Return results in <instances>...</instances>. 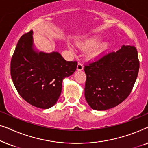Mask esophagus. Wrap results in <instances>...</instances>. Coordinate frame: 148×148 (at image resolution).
Segmentation results:
<instances>
[{"label":"esophagus","instance_id":"esophagus-1","mask_svg":"<svg viewBox=\"0 0 148 148\" xmlns=\"http://www.w3.org/2000/svg\"><path fill=\"white\" fill-rule=\"evenodd\" d=\"M77 69L78 71H82L84 69V65L81 62H79L77 64Z\"/></svg>","mask_w":148,"mask_h":148}]
</instances>
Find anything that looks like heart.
I'll use <instances>...</instances> for the list:
<instances>
[{"label": "heart", "mask_w": 148, "mask_h": 148, "mask_svg": "<svg viewBox=\"0 0 148 148\" xmlns=\"http://www.w3.org/2000/svg\"><path fill=\"white\" fill-rule=\"evenodd\" d=\"M101 40L98 38H94V39H92L88 40L86 42H84V44H80V47L82 48H90L92 47H94L100 43ZM109 48L108 44H101L100 46H99L98 48H96V49H94L93 51L90 54V56L92 58H98L100 56H102Z\"/></svg>", "instance_id": "heart-1"}]
</instances>
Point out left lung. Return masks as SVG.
<instances>
[{"label":"left lung","mask_w":148,"mask_h":148,"mask_svg":"<svg viewBox=\"0 0 148 148\" xmlns=\"http://www.w3.org/2000/svg\"><path fill=\"white\" fill-rule=\"evenodd\" d=\"M139 69L135 46H123L117 52L103 54L84 64L85 97L94 110L116 106L131 94Z\"/></svg>","instance_id":"left-lung-1"}]
</instances>
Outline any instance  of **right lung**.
I'll return each mask as SVG.
<instances>
[{"label":"right lung","mask_w":148,"mask_h":148,"mask_svg":"<svg viewBox=\"0 0 148 148\" xmlns=\"http://www.w3.org/2000/svg\"><path fill=\"white\" fill-rule=\"evenodd\" d=\"M33 32L20 38L11 62L16 90L26 102L40 108L53 106L62 90L63 79L75 71L77 62L66 61L58 53H37L32 48Z\"/></svg>","instance_id":"right-lung-1"}]
</instances>
